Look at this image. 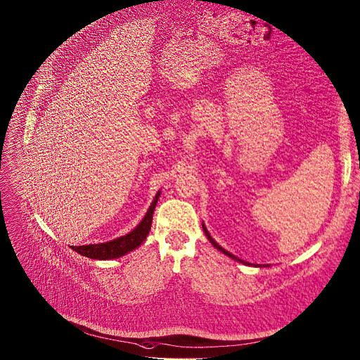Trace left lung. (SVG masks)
<instances>
[{
    "label": "left lung",
    "mask_w": 360,
    "mask_h": 360,
    "mask_svg": "<svg viewBox=\"0 0 360 360\" xmlns=\"http://www.w3.org/2000/svg\"><path fill=\"white\" fill-rule=\"evenodd\" d=\"M202 229H204V233H205V236L208 237V240L211 242V245H212L215 249H219L220 252H223V253H224V255H227L229 257H231V259H234V260H238V262H242V263H246V265H248V262H243V260H240V259H237L234 255H231L230 252H227V250H226V249H223V248H221V246H220L217 242H215L214 238L210 236V233H208V230L205 229V226H204V224H202ZM256 266H260V265H256ZM263 266H265V265H263Z\"/></svg>",
    "instance_id": "8db88e82"
}]
</instances>
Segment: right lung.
Listing matches in <instances>:
<instances>
[{
	"instance_id": "add662e5",
	"label": "right lung",
	"mask_w": 360,
	"mask_h": 360,
	"mask_svg": "<svg viewBox=\"0 0 360 360\" xmlns=\"http://www.w3.org/2000/svg\"><path fill=\"white\" fill-rule=\"evenodd\" d=\"M160 195V191L155 195V200L152 201L148 212L143 220L139 223L136 229H133L129 234L122 236L118 238H114L111 242L105 243H98V245H85V246H70L72 250L78 252L82 256L91 257V259H100V260H107V259H115L120 256H124L126 253L134 250L139 248L143 240L148 237L150 227H152V219H153V211L158 204Z\"/></svg>"
}]
</instances>
